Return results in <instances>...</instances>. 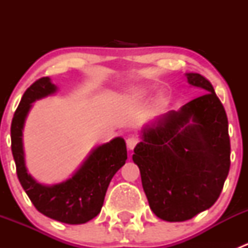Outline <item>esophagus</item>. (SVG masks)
Wrapping results in <instances>:
<instances>
[{"label":"esophagus","instance_id":"34e87169","mask_svg":"<svg viewBox=\"0 0 248 248\" xmlns=\"http://www.w3.org/2000/svg\"><path fill=\"white\" fill-rule=\"evenodd\" d=\"M126 142H127V147H128V150H133L134 147H136V145L139 142V139L137 138V137H129V138L126 140Z\"/></svg>","mask_w":248,"mask_h":248}]
</instances>
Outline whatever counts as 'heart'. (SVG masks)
<instances>
[{
	"instance_id": "heart-1",
	"label": "heart",
	"mask_w": 248,
	"mask_h": 248,
	"mask_svg": "<svg viewBox=\"0 0 248 248\" xmlns=\"http://www.w3.org/2000/svg\"><path fill=\"white\" fill-rule=\"evenodd\" d=\"M131 93H132V96L133 97H141L142 94L145 93V91H142V90H132L131 91Z\"/></svg>"
}]
</instances>
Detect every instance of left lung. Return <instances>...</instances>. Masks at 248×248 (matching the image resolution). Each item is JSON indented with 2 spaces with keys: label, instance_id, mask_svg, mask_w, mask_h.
Masks as SVG:
<instances>
[{
  "label": "left lung",
  "instance_id": "8db88e82",
  "mask_svg": "<svg viewBox=\"0 0 248 248\" xmlns=\"http://www.w3.org/2000/svg\"><path fill=\"white\" fill-rule=\"evenodd\" d=\"M206 93L147 124L134 147L150 209L158 218L184 222L210 209L231 168L228 119L211 82L186 73Z\"/></svg>",
  "mask_w": 248,
  "mask_h": 248
}]
</instances>
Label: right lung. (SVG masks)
Segmentation results:
<instances>
[{
    "label": "right lung",
    "mask_w": 248,
    "mask_h": 248,
    "mask_svg": "<svg viewBox=\"0 0 248 248\" xmlns=\"http://www.w3.org/2000/svg\"><path fill=\"white\" fill-rule=\"evenodd\" d=\"M56 91L57 86L49 77L41 78L25 91L12 121V154L17 179L34 207L55 221L82 224L101 212L112 176L126 163V142L124 138L117 137L94 147L80 168L66 181L51 186L37 181L27 171L25 163L22 131L32 103Z\"/></svg>",
    "instance_id": "1"
}]
</instances>
